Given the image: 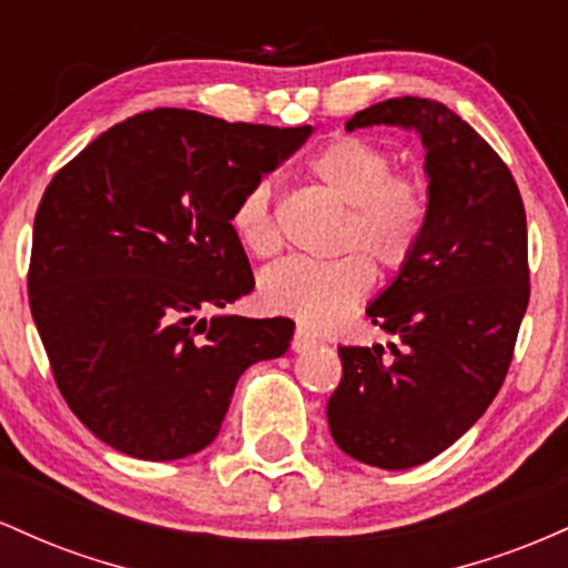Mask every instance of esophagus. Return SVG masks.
I'll return each mask as SVG.
<instances>
[{
    "mask_svg": "<svg viewBox=\"0 0 568 568\" xmlns=\"http://www.w3.org/2000/svg\"><path fill=\"white\" fill-rule=\"evenodd\" d=\"M315 336L310 334V331H304V328H296V334H293V342H291V347H293V352H306L310 347H315Z\"/></svg>",
    "mask_w": 568,
    "mask_h": 568,
    "instance_id": "esophagus-1",
    "label": "esophagus"
}]
</instances>
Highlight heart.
<instances>
[{"instance_id":"b5f03b06","label":"heart","mask_w":568,"mask_h":568,"mask_svg":"<svg viewBox=\"0 0 568 568\" xmlns=\"http://www.w3.org/2000/svg\"><path fill=\"white\" fill-rule=\"evenodd\" d=\"M310 173L347 205L338 247H361L382 270L397 272L414 258L427 230L429 200L425 181L393 173L389 149L363 135H338L323 143L310 162ZM232 230L240 245L266 258L280 247L272 216V186L253 181L232 211ZM374 285V266L363 253L347 251L331 262L285 258L258 280V302L275 315H288L306 328H334L366 298Z\"/></svg>"}]
</instances>
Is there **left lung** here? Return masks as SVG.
Here are the masks:
<instances>
[{"label":"left lung","instance_id":"8db88e82","mask_svg":"<svg viewBox=\"0 0 568 568\" xmlns=\"http://www.w3.org/2000/svg\"><path fill=\"white\" fill-rule=\"evenodd\" d=\"M371 125L419 133L429 216L414 258L368 306L397 344L338 347L328 427L352 459L408 470L459 440L505 382L529 306L526 211L510 168L443 103L389 98L347 130Z\"/></svg>","mask_w":568,"mask_h":568}]
</instances>
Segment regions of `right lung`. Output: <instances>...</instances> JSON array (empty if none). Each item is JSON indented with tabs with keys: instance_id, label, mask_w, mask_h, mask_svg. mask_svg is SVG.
Masks as SVG:
<instances>
[{
	"instance_id": "1",
	"label": "right lung",
	"mask_w": 568,
	"mask_h": 568,
	"mask_svg": "<svg viewBox=\"0 0 568 568\" xmlns=\"http://www.w3.org/2000/svg\"><path fill=\"white\" fill-rule=\"evenodd\" d=\"M312 128L189 109L128 116L44 189L29 302L63 400L135 459L211 446L247 366L285 355L288 317H200L251 293L234 202Z\"/></svg>"
}]
</instances>
